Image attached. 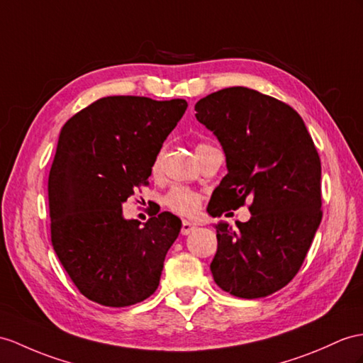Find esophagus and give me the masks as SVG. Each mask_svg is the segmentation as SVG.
Returning a JSON list of instances; mask_svg holds the SVG:
<instances>
[{
  "instance_id": "esophagus-1",
  "label": "esophagus",
  "mask_w": 363,
  "mask_h": 363,
  "mask_svg": "<svg viewBox=\"0 0 363 363\" xmlns=\"http://www.w3.org/2000/svg\"><path fill=\"white\" fill-rule=\"evenodd\" d=\"M196 229H197V226L191 223V222H188V220H183V222H182V234L183 235H188V234L196 231Z\"/></svg>"
}]
</instances>
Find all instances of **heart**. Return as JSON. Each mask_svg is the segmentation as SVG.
<instances>
[{"instance_id": "obj_1", "label": "heart", "mask_w": 363, "mask_h": 363, "mask_svg": "<svg viewBox=\"0 0 363 363\" xmlns=\"http://www.w3.org/2000/svg\"><path fill=\"white\" fill-rule=\"evenodd\" d=\"M209 145L200 143L196 146V154L201 151L203 147H208ZM158 164H160V155L154 158L151 164V174L155 177L158 174ZM201 203V194L196 189L188 186H172L169 191L164 194L163 205L171 212L182 217H192L200 208Z\"/></svg>"}]
</instances>
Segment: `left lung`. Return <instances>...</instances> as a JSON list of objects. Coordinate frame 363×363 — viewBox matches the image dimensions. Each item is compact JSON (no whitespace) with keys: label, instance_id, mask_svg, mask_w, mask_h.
I'll return each instance as SVG.
<instances>
[{"label":"left lung","instance_id":"1","mask_svg":"<svg viewBox=\"0 0 363 363\" xmlns=\"http://www.w3.org/2000/svg\"><path fill=\"white\" fill-rule=\"evenodd\" d=\"M196 111L228 166L208 212L220 217L251 201L248 222L216 225L212 276L235 297H267L296 277L320 225V157L302 117L274 96L226 87L199 100Z\"/></svg>","mask_w":363,"mask_h":363}]
</instances>
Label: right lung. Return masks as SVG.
<instances>
[{"mask_svg":"<svg viewBox=\"0 0 363 363\" xmlns=\"http://www.w3.org/2000/svg\"><path fill=\"white\" fill-rule=\"evenodd\" d=\"M182 99L104 96L61 129L49 172L50 238L79 293L104 306L152 296L182 222L160 212L140 226L121 205L147 186L151 164L183 117Z\"/></svg>","mask_w":363,"mask_h":363,"instance_id":"obj_1","label":"right lung"}]
</instances>
